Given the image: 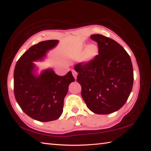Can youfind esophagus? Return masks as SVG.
Here are the masks:
<instances>
[{"mask_svg": "<svg viewBox=\"0 0 151 151\" xmlns=\"http://www.w3.org/2000/svg\"><path fill=\"white\" fill-rule=\"evenodd\" d=\"M72 73H73V75L74 76V78H75V79H76V75H77V73H76V72H75L74 70H72Z\"/></svg>", "mask_w": 151, "mask_h": 151, "instance_id": "obj_1", "label": "esophagus"}]
</instances>
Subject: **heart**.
I'll return each instance as SVG.
<instances>
[{
	"instance_id": "1",
	"label": "heart",
	"mask_w": 151,
	"mask_h": 151,
	"mask_svg": "<svg viewBox=\"0 0 151 151\" xmlns=\"http://www.w3.org/2000/svg\"><path fill=\"white\" fill-rule=\"evenodd\" d=\"M97 51V47L95 45L91 44L86 48L85 51V55L86 58H90L93 56Z\"/></svg>"
}]
</instances>
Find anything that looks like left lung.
<instances>
[{
  "instance_id": "8db88e82",
  "label": "left lung",
  "mask_w": 151,
  "mask_h": 151,
  "mask_svg": "<svg viewBox=\"0 0 151 151\" xmlns=\"http://www.w3.org/2000/svg\"><path fill=\"white\" fill-rule=\"evenodd\" d=\"M90 37L98 44L99 54L75 65L76 81L89 110L109 114L119 110L129 97L134 82L132 64L129 54L114 40L100 34Z\"/></svg>"
}]
</instances>
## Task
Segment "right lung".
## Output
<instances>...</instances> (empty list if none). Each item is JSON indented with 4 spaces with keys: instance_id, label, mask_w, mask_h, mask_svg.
<instances>
[{
    "instance_id": "right-lung-1",
    "label": "right lung",
    "mask_w": 151,
    "mask_h": 151,
    "mask_svg": "<svg viewBox=\"0 0 151 151\" xmlns=\"http://www.w3.org/2000/svg\"><path fill=\"white\" fill-rule=\"evenodd\" d=\"M58 40L41 41L32 46L16 63L14 90L16 101L25 114L35 120L47 122L58 119L63 112V101L69 85L75 81L72 73L58 76L52 69L35 74L33 62L41 60Z\"/></svg>"
}]
</instances>
